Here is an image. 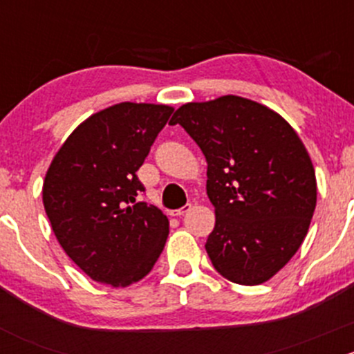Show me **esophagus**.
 Instances as JSON below:
<instances>
[{
	"mask_svg": "<svg viewBox=\"0 0 354 354\" xmlns=\"http://www.w3.org/2000/svg\"><path fill=\"white\" fill-rule=\"evenodd\" d=\"M190 209H192V203H185V205L181 207V209L171 210V216H173V217H180V216H183V214H187Z\"/></svg>",
	"mask_w": 354,
	"mask_h": 354,
	"instance_id": "obj_1",
	"label": "esophagus"
}]
</instances>
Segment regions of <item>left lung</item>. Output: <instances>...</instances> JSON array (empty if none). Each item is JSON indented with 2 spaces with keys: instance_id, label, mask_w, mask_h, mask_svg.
Listing matches in <instances>:
<instances>
[{
  "instance_id": "1",
  "label": "left lung",
  "mask_w": 354,
  "mask_h": 354,
  "mask_svg": "<svg viewBox=\"0 0 354 354\" xmlns=\"http://www.w3.org/2000/svg\"><path fill=\"white\" fill-rule=\"evenodd\" d=\"M176 123L207 159L216 226L205 250L214 269L243 286L266 283L298 252L315 210L305 145L284 118L238 95L183 104Z\"/></svg>"
}]
</instances>
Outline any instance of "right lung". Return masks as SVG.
<instances>
[{
  "label": "right lung",
  "instance_id": "right-lung-1",
  "mask_svg": "<svg viewBox=\"0 0 354 354\" xmlns=\"http://www.w3.org/2000/svg\"><path fill=\"white\" fill-rule=\"evenodd\" d=\"M173 108L121 102L85 120L46 174L42 202L66 255L97 283L124 288L159 259L169 221L137 197V171Z\"/></svg>",
  "mask_w": 354,
  "mask_h": 354
}]
</instances>
